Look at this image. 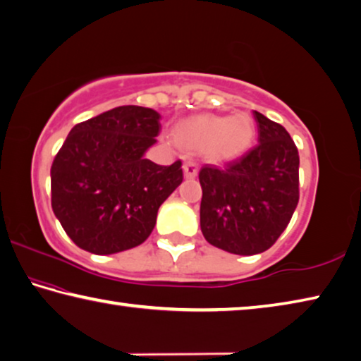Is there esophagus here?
Instances as JSON below:
<instances>
[{"label": "esophagus", "mask_w": 361, "mask_h": 361, "mask_svg": "<svg viewBox=\"0 0 361 361\" xmlns=\"http://www.w3.org/2000/svg\"><path fill=\"white\" fill-rule=\"evenodd\" d=\"M184 173H185L187 179H193V177L198 174V164H197V161L192 160V158H188V160H185V163H184Z\"/></svg>", "instance_id": "obj_1"}]
</instances>
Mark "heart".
<instances>
[{
  "label": "heart",
  "mask_w": 361,
  "mask_h": 361,
  "mask_svg": "<svg viewBox=\"0 0 361 361\" xmlns=\"http://www.w3.org/2000/svg\"><path fill=\"white\" fill-rule=\"evenodd\" d=\"M255 126L245 114L235 117L197 116L176 126V139L192 149H209L214 157L226 158L252 142Z\"/></svg>",
  "instance_id": "obj_1"
}]
</instances>
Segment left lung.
I'll use <instances>...</instances> for the list:
<instances>
[{"instance_id":"left-lung-1","label":"left lung","mask_w":361,"mask_h":361,"mask_svg":"<svg viewBox=\"0 0 361 361\" xmlns=\"http://www.w3.org/2000/svg\"><path fill=\"white\" fill-rule=\"evenodd\" d=\"M258 144L222 166L200 171V225L206 241L236 255L268 250L300 198L298 149L282 125L254 111Z\"/></svg>"}]
</instances>
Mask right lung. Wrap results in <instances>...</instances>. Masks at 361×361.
Instances as JSON below:
<instances>
[{
	"label": "right lung",
	"instance_id": "obj_1",
	"mask_svg": "<svg viewBox=\"0 0 361 361\" xmlns=\"http://www.w3.org/2000/svg\"><path fill=\"white\" fill-rule=\"evenodd\" d=\"M160 114L120 106L75 125L50 169L52 209L80 249L111 255L142 244L157 214L182 184V163L145 158L157 142Z\"/></svg>",
	"mask_w": 361,
	"mask_h": 361
}]
</instances>
